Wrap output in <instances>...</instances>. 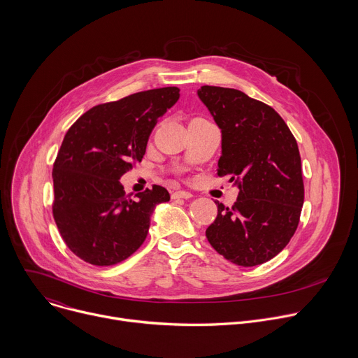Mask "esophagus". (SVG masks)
Returning a JSON list of instances; mask_svg holds the SVG:
<instances>
[{"mask_svg":"<svg viewBox=\"0 0 358 358\" xmlns=\"http://www.w3.org/2000/svg\"><path fill=\"white\" fill-rule=\"evenodd\" d=\"M171 198L173 199H180V198L188 199V198H192V194L188 192V191H176V192L171 194Z\"/></svg>","mask_w":358,"mask_h":358,"instance_id":"obj_1","label":"esophagus"}]
</instances>
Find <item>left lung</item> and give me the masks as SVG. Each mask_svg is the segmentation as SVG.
Wrapping results in <instances>:
<instances>
[{"mask_svg":"<svg viewBox=\"0 0 358 358\" xmlns=\"http://www.w3.org/2000/svg\"><path fill=\"white\" fill-rule=\"evenodd\" d=\"M196 93L221 129L218 176H232L239 188L231 208L215 202L218 215L207 239L235 265H261L299 225L304 185L296 138L278 112L241 90L201 86Z\"/></svg>","mask_w":358,"mask_h":358,"instance_id":"1","label":"left lung"}]
</instances>
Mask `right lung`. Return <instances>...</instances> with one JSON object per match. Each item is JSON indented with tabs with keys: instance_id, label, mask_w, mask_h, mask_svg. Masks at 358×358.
I'll list each match as a JSON object with an SVG mask.
<instances>
[{
	"instance_id": "right-lung-1",
	"label": "right lung",
	"mask_w": 358,
	"mask_h": 358,
	"mask_svg": "<svg viewBox=\"0 0 358 358\" xmlns=\"http://www.w3.org/2000/svg\"><path fill=\"white\" fill-rule=\"evenodd\" d=\"M180 97L176 86L97 105L66 131L54 163V220L66 246L85 262L116 265L144 242L156 206L170 201L152 185L130 198L120 177L141 162L150 133Z\"/></svg>"
}]
</instances>
